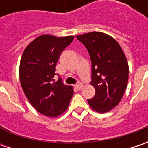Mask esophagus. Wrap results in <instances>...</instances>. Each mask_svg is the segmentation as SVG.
<instances>
[{"mask_svg": "<svg viewBox=\"0 0 148 148\" xmlns=\"http://www.w3.org/2000/svg\"><path fill=\"white\" fill-rule=\"evenodd\" d=\"M83 87V85L82 84V83H80V84H78V85H77L76 86V88H77L78 90H81V89Z\"/></svg>", "mask_w": 148, "mask_h": 148, "instance_id": "34e87169", "label": "esophagus"}]
</instances>
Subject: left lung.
Masks as SVG:
<instances>
[{
	"instance_id": "8db88e82",
	"label": "left lung",
	"mask_w": 148,
	"mask_h": 148,
	"mask_svg": "<svg viewBox=\"0 0 148 148\" xmlns=\"http://www.w3.org/2000/svg\"><path fill=\"white\" fill-rule=\"evenodd\" d=\"M88 50L92 72L90 85L95 96L87 99L92 110L106 113L120 102L127 87L128 64L125 54L116 40L102 32L77 35Z\"/></svg>"
}]
</instances>
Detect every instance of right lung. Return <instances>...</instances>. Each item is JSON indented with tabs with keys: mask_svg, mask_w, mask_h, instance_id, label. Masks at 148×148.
I'll use <instances>...</instances> for the list:
<instances>
[{
	"mask_svg": "<svg viewBox=\"0 0 148 148\" xmlns=\"http://www.w3.org/2000/svg\"><path fill=\"white\" fill-rule=\"evenodd\" d=\"M74 36L55 37L43 34L32 41L23 52L20 81L24 93L33 107L48 117L64 113L73 95V87L62 79L55 82L56 66L62 52Z\"/></svg>",
	"mask_w": 148,
	"mask_h": 148,
	"instance_id": "1",
	"label": "right lung"
}]
</instances>
